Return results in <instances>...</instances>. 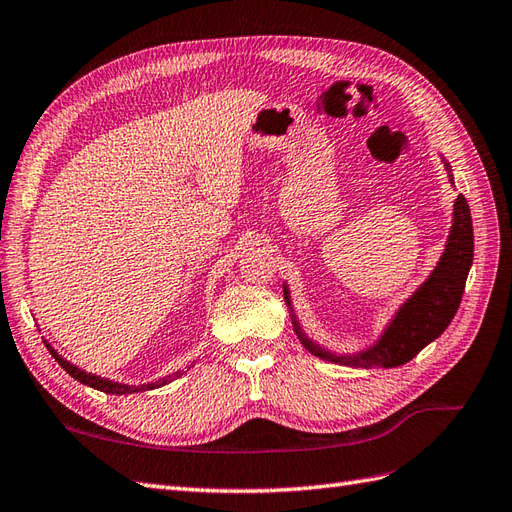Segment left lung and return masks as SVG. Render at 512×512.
<instances>
[{"instance_id":"obj_1","label":"left lung","mask_w":512,"mask_h":512,"mask_svg":"<svg viewBox=\"0 0 512 512\" xmlns=\"http://www.w3.org/2000/svg\"><path fill=\"white\" fill-rule=\"evenodd\" d=\"M449 181L454 183L449 163H445ZM473 261V224L471 211L465 196H458L454 202V222L447 237L445 251L438 259L432 275L421 283V288L403 303L392 316L384 334L371 347L351 353L336 355L320 347L314 340L303 334L299 320L294 316L288 285L283 283V299L292 312V325L296 336L303 342V347L314 353L320 360L360 366V368H395L410 362L414 355H419L423 347L436 340L449 327L451 318L456 316L458 305L465 292L467 275Z\"/></svg>"}]
</instances>
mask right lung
I'll list each match as a JSON object with an SVG mask.
<instances>
[{"mask_svg":"<svg viewBox=\"0 0 512 512\" xmlns=\"http://www.w3.org/2000/svg\"><path fill=\"white\" fill-rule=\"evenodd\" d=\"M43 342H45V340H43ZM45 347H47V351L52 353V358H54L58 364H61L71 377L78 379L80 384L91 386V388H95V390H102V392H109V395H133V392L152 390V388H161V386H165V384L174 382L176 377H181V375L185 373V371H176L174 375H168V377H161V379H157V382L141 384V386H128V384L111 382V379H104V377H98V375H91V373H87V371H82V368H78V366H74L71 362H67L65 358H61V355H58V353L52 349V344H50V342H45Z\"/></svg>","mask_w":512,"mask_h":512,"instance_id":"right-lung-1","label":"right lung"}]
</instances>
